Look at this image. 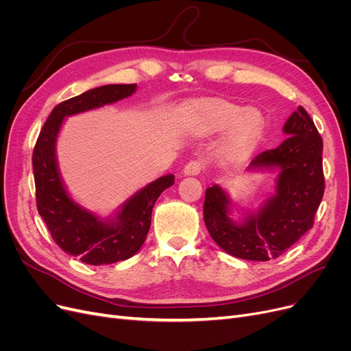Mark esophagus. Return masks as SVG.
I'll list each match as a JSON object with an SVG mask.
<instances>
[{
    "label": "esophagus",
    "instance_id": "esophagus-1",
    "mask_svg": "<svg viewBox=\"0 0 351 351\" xmlns=\"http://www.w3.org/2000/svg\"><path fill=\"white\" fill-rule=\"evenodd\" d=\"M205 164L200 159H193V161H189L184 167V174L186 176H197L202 169H204Z\"/></svg>",
    "mask_w": 351,
    "mask_h": 351
}]
</instances>
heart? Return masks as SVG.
<instances>
[{"label": "heart", "instance_id": "obj_1", "mask_svg": "<svg viewBox=\"0 0 351 351\" xmlns=\"http://www.w3.org/2000/svg\"><path fill=\"white\" fill-rule=\"evenodd\" d=\"M190 124L199 134L224 132L232 127L226 154L230 158H241L261 139L265 120L259 111L226 101L206 99L195 105Z\"/></svg>", "mask_w": 351, "mask_h": 351}]
</instances>
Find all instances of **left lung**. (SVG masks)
Returning a JSON list of instances; mask_svg holds the SVG:
<instances>
[{
    "mask_svg": "<svg viewBox=\"0 0 351 351\" xmlns=\"http://www.w3.org/2000/svg\"><path fill=\"white\" fill-rule=\"evenodd\" d=\"M289 136L275 149L253 158L249 168H278L275 195L241 222L228 217L230 199L218 184L206 189L204 219L218 246L246 261L281 256L313 227L325 192L322 137L311 115L297 108L284 124Z\"/></svg>",
    "mask_w": 351,
    "mask_h": 351,
    "instance_id": "8db88e82",
    "label": "left lung"
}]
</instances>
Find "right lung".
Returning <instances> with one entry per match:
<instances>
[{
    "label": "right lung",
    "mask_w": 351,
    "mask_h": 351,
    "mask_svg": "<svg viewBox=\"0 0 351 351\" xmlns=\"http://www.w3.org/2000/svg\"><path fill=\"white\" fill-rule=\"evenodd\" d=\"M134 90V83L105 84L58 104L42 127L32 155L39 215L58 247L88 265L125 261L142 247L155 202L174 184V176L159 177L143 187L125 202L114 221H101L74 204L62 186L56 158L57 136L64 117L124 99Z\"/></svg>",
    "instance_id": "right-lung-1"
}]
</instances>
